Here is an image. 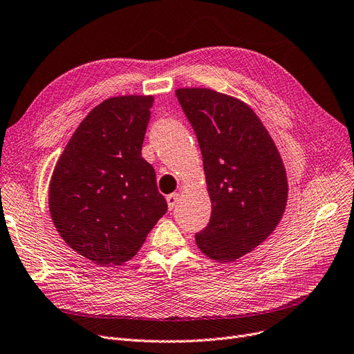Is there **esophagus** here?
I'll list each match as a JSON object with an SVG mask.
<instances>
[{
	"instance_id": "34e87169",
	"label": "esophagus",
	"mask_w": 354,
	"mask_h": 354,
	"mask_svg": "<svg viewBox=\"0 0 354 354\" xmlns=\"http://www.w3.org/2000/svg\"><path fill=\"white\" fill-rule=\"evenodd\" d=\"M179 194L178 192H174V194H169L167 196H166V201H167V207H169V209H174L175 208V205L178 204V201H179Z\"/></svg>"
}]
</instances>
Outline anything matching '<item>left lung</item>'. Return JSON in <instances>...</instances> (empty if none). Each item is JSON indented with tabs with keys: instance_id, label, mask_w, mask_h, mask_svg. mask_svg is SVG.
I'll return each mask as SVG.
<instances>
[{
	"instance_id": "obj_1",
	"label": "left lung",
	"mask_w": 354,
	"mask_h": 354,
	"mask_svg": "<svg viewBox=\"0 0 354 354\" xmlns=\"http://www.w3.org/2000/svg\"><path fill=\"white\" fill-rule=\"evenodd\" d=\"M203 153L209 224L195 236L215 262H236L278 227L288 203L286 171L269 131L244 101L209 88H178Z\"/></svg>"
}]
</instances>
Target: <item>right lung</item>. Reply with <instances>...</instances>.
Here are the masks:
<instances>
[{
	"mask_svg": "<svg viewBox=\"0 0 354 354\" xmlns=\"http://www.w3.org/2000/svg\"><path fill=\"white\" fill-rule=\"evenodd\" d=\"M153 101L104 100L81 121L53 169L52 221L69 248L95 265L130 260L167 209L155 169L142 156Z\"/></svg>",
	"mask_w": 354,
	"mask_h": 354,
	"instance_id": "right-lung-1",
	"label": "right lung"
}]
</instances>
